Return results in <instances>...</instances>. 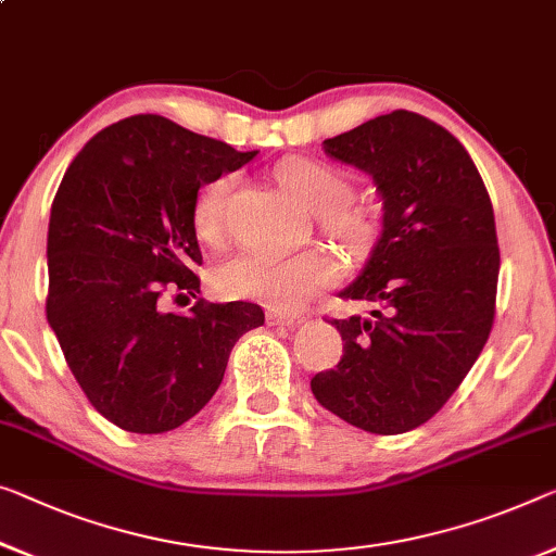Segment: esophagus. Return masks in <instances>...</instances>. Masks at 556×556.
Masks as SVG:
<instances>
[{
	"label": "esophagus",
	"mask_w": 556,
	"mask_h": 556,
	"mask_svg": "<svg viewBox=\"0 0 556 556\" xmlns=\"http://www.w3.org/2000/svg\"><path fill=\"white\" fill-rule=\"evenodd\" d=\"M304 317H300V314H289V312H267V325L269 327H296L302 325Z\"/></svg>",
	"instance_id": "esophagus-1"
}]
</instances>
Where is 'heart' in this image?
I'll use <instances>...</instances> for the list:
<instances>
[{
	"label": "heart",
	"mask_w": 556,
	"mask_h": 556,
	"mask_svg": "<svg viewBox=\"0 0 556 556\" xmlns=\"http://www.w3.org/2000/svg\"><path fill=\"white\" fill-rule=\"evenodd\" d=\"M275 177L306 210L319 214L321 227L339 242L357 247L367 237L369 222L364 212L346 206V199L352 194L350 179L331 164L300 154L287 156L277 164ZM231 189H235V174H219L199 192L192 222L202 242L217 244L225 235ZM337 279L339 262L325 250L287 256L242 252L219 264L214 285L219 294L231 300H252L271 309L289 312L334 285Z\"/></svg>",
	"instance_id": "b5f03b06"
}]
</instances>
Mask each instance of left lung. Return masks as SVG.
Returning <instances> with one entry per match:
<instances>
[{"mask_svg":"<svg viewBox=\"0 0 556 556\" xmlns=\"http://www.w3.org/2000/svg\"><path fill=\"white\" fill-rule=\"evenodd\" d=\"M325 152L369 174L382 235L342 300L371 317L331 319L344 342L312 379L321 407L371 434L425 425L457 392L494 325L500 247L490 194L437 122L396 110L325 139Z\"/></svg>","mask_w":556,"mask_h":556,"instance_id":"8db88e82","label":"left lung"}]
</instances>
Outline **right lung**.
Instances as JSON below:
<instances>
[{"mask_svg":"<svg viewBox=\"0 0 556 556\" xmlns=\"http://www.w3.org/2000/svg\"><path fill=\"white\" fill-rule=\"evenodd\" d=\"M254 156L135 114L97 131L56 189L47 321L81 392L124 432L162 434L192 419L219 389L237 339L264 325L252 302L162 309V294L199 292V187Z\"/></svg>","mask_w":556,"mask_h":556,"instance_id":"right-lung-1","label":"right lung"}]
</instances>
